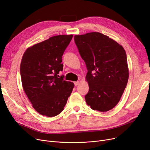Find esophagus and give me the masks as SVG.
<instances>
[{
    "label": "esophagus",
    "instance_id": "obj_1",
    "mask_svg": "<svg viewBox=\"0 0 150 150\" xmlns=\"http://www.w3.org/2000/svg\"><path fill=\"white\" fill-rule=\"evenodd\" d=\"M79 84V81H75V82H74V85H75V86H78Z\"/></svg>",
    "mask_w": 150,
    "mask_h": 150
}]
</instances>
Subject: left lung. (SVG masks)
<instances>
[{
    "label": "left lung",
    "instance_id": "left-lung-1",
    "mask_svg": "<svg viewBox=\"0 0 150 150\" xmlns=\"http://www.w3.org/2000/svg\"><path fill=\"white\" fill-rule=\"evenodd\" d=\"M74 41L88 72L89 91L86 102L93 110L106 112L120 101L129 79L124 49L98 32L76 35Z\"/></svg>",
    "mask_w": 150,
    "mask_h": 150
}]
</instances>
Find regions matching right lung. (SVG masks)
Returning a JSON list of instances; mask_svg holds the SVG:
<instances>
[{"label": "right lung", "mask_w": 150, "mask_h": 150, "mask_svg": "<svg viewBox=\"0 0 150 150\" xmlns=\"http://www.w3.org/2000/svg\"><path fill=\"white\" fill-rule=\"evenodd\" d=\"M73 35H58L26 49L20 75L23 90L33 107L42 115L54 117L62 111L74 87L59 76L62 57Z\"/></svg>", "instance_id": "add662e5"}]
</instances>
